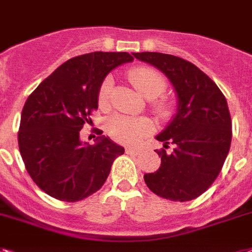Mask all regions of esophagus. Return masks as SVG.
I'll list each match as a JSON object with an SVG mask.
<instances>
[{"mask_svg":"<svg viewBox=\"0 0 252 252\" xmlns=\"http://www.w3.org/2000/svg\"><path fill=\"white\" fill-rule=\"evenodd\" d=\"M126 154H132V155H137L140 153V149H133V147H126Z\"/></svg>","mask_w":252,"mask_h":252,"instance_id":"obj_1","label":"esophagus"}]
</instances>
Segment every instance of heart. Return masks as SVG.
Wrapping results in <instances>:
<instances>
[{"instance_id":"heart-1","label":"heart","mask_w":252,"mask_h":252,"mask_svg":"<svg viewBox=\"0 0 252 252\" xmlns=\"http://www.w3.org/2000/svg\"><path fill=\"white\" fill-rule=\"evenodd\" d=\"M128 77L138 93L142 94L147 99H153L151 108L159 118L168 119L172 115V102L165 98H158L164 93L167 88L164 77L158 71L150 67H134L128 72ZM112 91H114V80L111 76L105 77L98 88L97 93L98 106L103 110H107L111 105ZM106 129L110 137L116 142L124 145H136L145 136L150 134L154 130V124L146 118L116 115L108 119Z\"/></svg>"}]
</instances>
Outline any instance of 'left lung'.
<instances>
[{
  "mask_svg": "<svg viewBox=\"0 0 252 252\" xmlns=\"http://www.w3.org/2000/svg\"><path fill=\"white\" fill-rule=\"evenodd\" d=\"M159 68L173 84L177 114L157 140L164 149L154 173H145L147 188L159 197L177 202L198 198L221 171L232 142V119L224 94L195 64L175 55L133 53ZM169 146L174 147L166 153Z\"/></svg>",
  "mask_w": 252,
  "mask_h": 252,
  "instance_id": "left-lung-1",
  "label": "left lung"
}]
</instances>
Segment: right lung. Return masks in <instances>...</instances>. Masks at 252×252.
I'll list each match as a JSON object with an SVG mask.
<instances>
[{"instance_id": "obj_1", "label": "right lung", "mask_w": 252, "mask_h": 252, "mask_svg": "<svg viewBox=\"0 0 252 252\" xmlns=\"http://www.w3.org/2000/svg\"><path fill=\"white\" fill-rule=\"evenodd\" d=\"M128 53L94 52L68 59L34 89L24 103L18 144L27 172L50 197L79 202L107 180L124 147L98 134L81 144L80 130L98 108V88L111 69L132 62Z\"/></svg>"}]
</instances>
